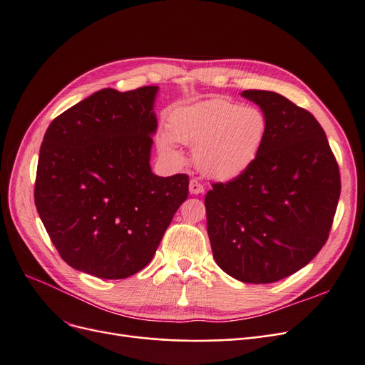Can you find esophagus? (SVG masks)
<instances>
[{
  "mask_svg": "<svg viewBox=\"0 0 365 365\" xmlns=\"http://www.w3.org/2000/svg\"><path fill=\"white\" fill-rule=\"evenodd\" d=\"M189 190H190L192 195H200V193L204 192V185L201 182H197L196 180H190Z\"/></svg>",
  "mask_w": 365,
  "mask_h": 365,
  "instance_id": "1",
  "label": "esophagus"
}]
</instances>
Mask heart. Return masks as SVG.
<instances>
[{
    "mask_svg": "<svg viewBox=\"0 0 365 365\" xmlns=\"http://www.w3.org/2000/svg\"><path fill=\"white\" fill-rule=\"evenodd\" d=\"M169 121L172 135L161 134V148L172 150L175 140L195 148L197 169L220 181L235 180L251 168L268 130L262 109L225 98L176 108Z\"/></svg>",
    "mask_w": 365,
    "mask_h": 365,
    "instance_id": "heart-1",
    "label": "heart"
}]
</instances>
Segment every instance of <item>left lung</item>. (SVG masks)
<instances>
[{
	"instance_id": "8db88e82",
	"label": "left lung",
	"mask_w": 365,
	"mask_h": 365,
	"mask_svg": "<svg viewBox=\"0 0 365 365\" xmlns=\"http://www.w3.org/2000/svg\"><path fill=\"white\" fill-rule=\"evenodd\" d=\"M242 97L267 115V138L247 172L207 193V233L220 269L244 283H274L306 267L326 244L339 169L311 113L272 91Z\"/></svg>"
}]
</instances>
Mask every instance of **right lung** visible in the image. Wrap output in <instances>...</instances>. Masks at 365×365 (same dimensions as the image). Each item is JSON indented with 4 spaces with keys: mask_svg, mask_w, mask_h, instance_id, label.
Returning a JSON list of instances; mask_svg holds the SVG:
<instances>
[{
    "mask_svg": "<svg viewBox=\"0 0 365 365\" xmlns=\"http://www.w3.org/2000/svg\"><path fill=\"white\" fill-rule=\"evenodd\" d=\"M158 86L86 97L54 118L39 150L35 204L61 257L98 279L152 260L189 195V176L150 169Z\"/></svg>",
    "mask_w": 365,
    "mask_h": 365,
    "instance_id": "1",
    "label": "right lung"
}]
</instances>
